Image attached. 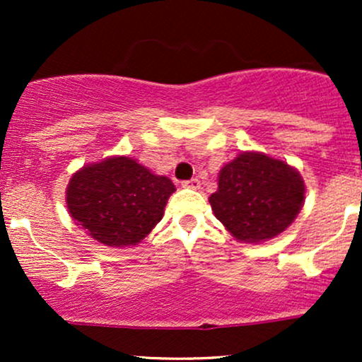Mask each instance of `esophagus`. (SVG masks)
<instances>
[{
	"label": "esophagus",
	"instance_id": "obj_1",
	"mask_svg": "<svg viewBox=\"0 0 362 362\" xmlns=\"http://www.w3.org/2000/svg\"><path fill=\"white\" fill-rule=\"evenodd\" d=\"M182 185H184L185 189L197 190V189H201V180H199V178H190V180H185Z\"/></svg>",
	"mask_w": 362,
	"mask_h": 362
}]
</instances>
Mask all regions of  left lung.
I'll return each mask as SVG.
<instances>
[{"instance_id": "8db88e82", "label": "left lung", "mask_w": 362, "mask_h": 362, "mask_svg": "<svg viewBox=\"0 0 362 362\" xmlns=\"http://www.w3.org/2000/svg\"><path fill=\"white\" fill-rule=\"evenodd\" d=\"M305 192L296 168L265 153L243 151L219 170L209 204L233 238L262 243L288 230L305 204Z\"/></svg>"}]
</instances>
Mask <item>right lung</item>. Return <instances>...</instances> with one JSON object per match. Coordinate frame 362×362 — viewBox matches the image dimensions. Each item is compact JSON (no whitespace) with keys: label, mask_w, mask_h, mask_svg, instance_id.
I'll return each instance as SVG.
<instances>
[{"label":"right lung","mask_w":362,"mask_h":362,"mask_svg":"<svg viewBox=\"0 0 362 362\" xmlns=\"http://www.w3.org/2000/svg\"><path fill=\"white\" fill-rule=\"evenodd\" d=\"M175 185L129 156H109L73 173L69 216L86 235L114 248L134 247L161 221Z\"/></svg>","instance_id":"add662e5"}]
</instances>
